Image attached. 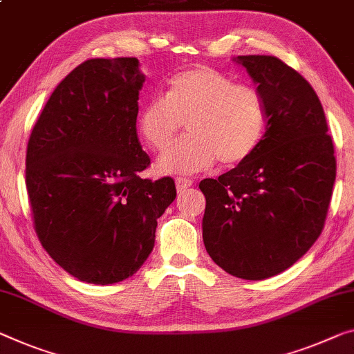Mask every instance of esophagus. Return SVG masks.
<instances>
[{
  "label": "esophagus",
  "instance_id": "obj_1",
  "mask_svg": "<svg viewBox=\"0 0 354 354\" xmlns=\"http://www.w3.org/2000/svg\"><path fill=\"white\" fill-rule=\"evenodd\" d=\"M192 185H193V180H189V178H187V177L176 178V187H177L178 193H185L189 187H192Z\"/></svg>",
  "mask_w": 354,
  "mask_h": 354
}]
</instances>
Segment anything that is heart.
<instances>
[{"label":"heart","mask_w":354,"mask_h":354,"mask_svg":"<svg viewBox=\"0 0 354 354\" xmlns=\"http://www.w3.org/2000/svg\"><path fill=\"white\" fill-rule=\"evenodd\" d=\"M185 123L192 136L161 156V174H194L218 160L226 166L245 161L264 136L266 104L252 85L236 84L214 68H192L174 75L166 96L150 97L138 118L140 138L158 151Z\"/></svg>","instance_id":"1"}]
</instances>
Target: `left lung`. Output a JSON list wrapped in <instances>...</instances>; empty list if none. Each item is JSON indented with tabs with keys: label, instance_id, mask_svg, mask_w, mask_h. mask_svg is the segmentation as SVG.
Wrapping results in <instances>:
<instances>
[{
	"label": "left lung",
	"instance_id": "1",
	"mask_svg": "<svg viewBox=\"0 0 354 354\" xmlns=\"http://www.w3.org/2000/svg\"><path fill=\"white\" fill-rule=\"evenodd\" d=\"M234 62L258 85L268 124L250 158L199 183L203 239L227 274L264 280L291 268L322 234L335 182L334 144L322 102L297 71L269 55Z\"/></svg>",
	"mask_w": 354,
	"mask_h": 354
}]
</instances>
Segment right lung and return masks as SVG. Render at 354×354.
Returning <instances> with one entry per match:
<instances>
[{
	"label": "right lung",
	"instance_id": "1",
	"mask_svg": "<svg viewBox=\"0 0 354 354\" xmlns=\"http://www.w3.org/2000/svg\"><path fill=\"white\" fill-rule=\"evenodd\" d=\"M144 82L138 58L86 59L53 90L26 147L37 237L86 283L136 274L153 250L156 220L177 194L171 177L139 176L150 165L136 129Z\"/></svg>",
	"mask_w": 354,
	"mask_h": 354
}]
</instances>
